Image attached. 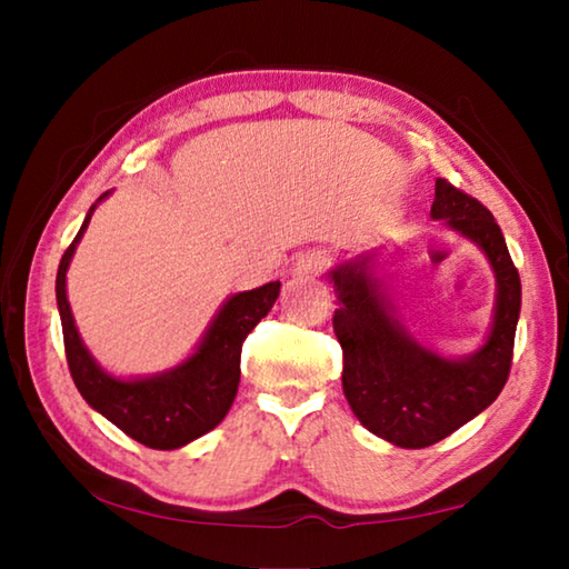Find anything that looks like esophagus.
<instances>
[{
  "label": "esophagus",
  "mask_w": 569,
  "mask_h": 569,
  "mask_svg": "<svg viewBox=\"0 0 569 569\" xmlns=\"http://www.w3.org/2000/svg\"><path fill=\"white\" fill-rule=\"evenodd\" d=\"M331 266V256L326 250H308L296 263V273L301 276H319Z\"/></svg>",
  "instance_id": "34e87169"
}]
</instances>
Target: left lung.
I'll list each match as a JSON object with an SVG mask.
<instances>
[{"label": "left lung", "instance_id": "8db88e82", "mask_svg": "<svg viewBox=\"0 0 569 569\" xmlns=\"http://www.w3.org/2000/svg\"><path fill=\"white\" fill-rule=\"evenodd\" d=\"M431 216L475 240L497 276L495 323L487 343L467 359H441L401 329L359 256L331 273L339 293L333 333L343 351V393L371 435L403 449L447 439L492 403L512 369L522 283L495 216L465 190L437 178Z\"/></svg>", "mask_w": 569, "mask_h": 569}]
</instances>
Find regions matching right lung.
I'll return each mask as SVG.
<instances>
[{
	"instance_id": "obj_1",
	"label": "right lung",
	"mask_w": 569,
	"mask_h": 569,
	"mask_svg": "<svg viewBox=\"0 0 569 569\" xmlns=\"http://www.w3.org/2000/svg\"><path fill=\"white\" fill-rule=\"evenodd\" d=\"M108 192H102L100 200ZM92 210L94 206L84 218L80 233L64 250L54 286L72 381L82 399L130 439L150 449H178L203 437L206 431L216 429L226 419L240 381V349H243L246 336L273 308L278 293H281V283L273 281L228 298L216 321L210 323L203 343L178 369L150 379H112L84 349L64 291L67 266L72 261L77 240L82 238L90 223Z\"/></svg>"
}]
</instances>
